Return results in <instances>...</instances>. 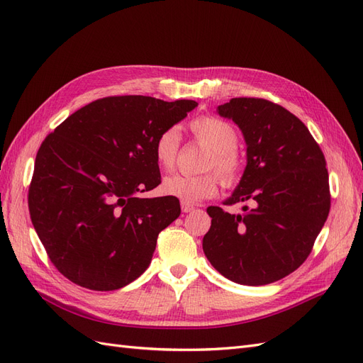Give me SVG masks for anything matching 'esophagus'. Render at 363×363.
<instances>
[{"mask_svg":"<svg viewBox=\"0 0 363 363\" xmlns=\"http://www.w3.org/2000/svg\"><path fill=\"white\" fill-rule=\"evenodd\" d=\"M194 208H195V206H194V204H191V203H186V201H182V211H183L184 213L192 212Z\"/></svg>","mask_w":363,"mask_h":363,"instance_id":"obj_1","label":"esophagus"}]
</instances>
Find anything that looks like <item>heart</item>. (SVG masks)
<instances>
[{"instance_id": "1", "label": "heart", "mask_w": 363, "mask_h": 363, "mask_svg": "<svg viewBox=\"0 0 363 363\" xmlns=\"http://www.w3.org/2000/svg\"><path fill=\"white\" fill-rule=\"evenodd\" d=\"M191 130L204 147L212 151L206 168H215L225 183H233L239 177L240 160L236 155L238 131L227 121L215 116H201L191 123ZM180 145V130L172 125L162 130L155 140V157L159 167L169 169L177 159ZM219 180L216 174L201 175L171 174L164 177L160 189L164 195L186 203H196L215 195Z\"/></svg>"}]
</instances>
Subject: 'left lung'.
I'll return each instance as SVG.
<instances>
[{
  "mask_svg": "<svg viewBox=\"0 0 363 363\" xmlns=\"http://www.w3.org/2000/svg\"><path fill=\"white\" fill-rule=\"evenodd\" d=\"M247 144V167L224 204L251 201L232 215L207 207L212 225L203 251L228 280L262 286L289 276L311 255L330 211L328 172L320 145L301 121L262 98L218 106Z\"/></svg>",
  "mask_w": 363,
  "mask_h": 363,
  "instance_id": "obj_1",
  "label": "left lung"
}]
</instances>
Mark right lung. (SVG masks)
<instances>
[{
  "mask_svg": "<svg viewBox=\"0 0 363 363\" xmlns=\"http://www.w3.org/2000/svg\"><path fill=\"white\" fill-rule=\"evenodd\" d=\"M199 106L144 95L82 107L42 142L28 191L40 242L65 277L115 291L151 263L157 236L180 216L174 196L140 199L160 184L155 140Z\"/></svg>",
  "mask_w": 363,
  "mask_h": 363,
  "instance_id": "1",
  "label": "right lung"
}]
</instances>
